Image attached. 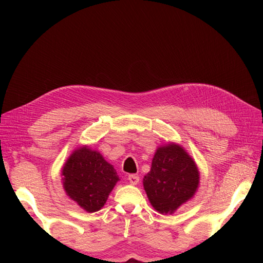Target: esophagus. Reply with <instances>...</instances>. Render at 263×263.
<instances>
[{
	"label": "esophagus",
	"instance_id": "obj_1",
	"mask_svg": "<svg viewBox=\"0 0 263 263\" xmlns=\"http://www.w3.org/2000/svg\"><path fill=\"white\" fill-rule=\"evenodd\" d=\"M128 181L130 182V184L136 185L137 183L139 182V177L137 176V174H129V176H128Z\"/></svg>",
	"mask_w": 263,
	"mask_h": 263
}]
</instances>
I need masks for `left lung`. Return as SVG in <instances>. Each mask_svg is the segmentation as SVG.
Masks as SVG:
<instances>
[{"instance_id":"left-lung-1","label":"left lung","mask_w":263,"mask_h":263,"mask_svg":"<svg viewBox=\"0 0 263 263\" xmlns=\"http://www.w3.org/2000/svg\"><path fill=\"white\" fill-rule=\"evenodd\" d=\"M142 184L158 213L173 214L195 195L200 186V171L184 148L168 142L157 148Z\"/></svg>"}]
</instances>
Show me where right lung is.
I'll list each match as a JSON object with an SVG mask.
<instances>
[{
	"mask_svg": "<svg viewBox=\"0 0 263 263\" xmlns=\"http://www.w3.org/2000/svg\"><path fill=\"white\" fill-rule=\"evenodd\" d=\"M66 194L87 213L100 211L119 181L114 166L98 150L77 148L61 170Z\"/></svg>",
	"mask_w": 263,
	"mask_h": 263,
	"instance_id": "right-lung-1",
	"label": "right lung"
}]
</instances>
